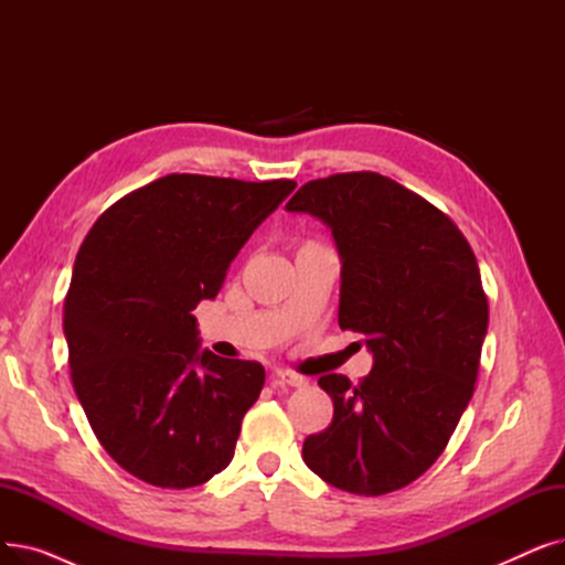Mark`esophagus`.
Wrapping results in <instances>:
<instances>
[{"label": "esophagus", "instance_id": "34e87169", "mask_svg": "<svg viewBox=\"0 0 565 565\" xmlns=\"http://www.w3.org/2000/svg\"><path fill=\"white\" fill-rule=\"evenodd\" d=\"M277 380L281 384H288V387H307V382H309L305 375L295 373V371H288V369H279L277 371Z\"/></svg>", "mask_w": 565, "mask_h": 565}]
</instances>
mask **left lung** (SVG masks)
<instances>
[{"label":"left lung","mask_w":565,"mask_h":565,"mask_svg":"<svg viewBox=\"0 0 565 565\" xmlns=\"http://www.w3.org/2000/svg\"><path fill=\"white\" fill-rule=\"evenodd\" d=\"M286 211L332 228L339 328L364 334L375 360L358 384L318 377L334 417L302 458L352 494L401 490L447 449L479 377L488 298L477 256L447 213L375 171L309 181Z\"/></svg>","instance_id":"1"}]
</instances>
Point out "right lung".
<instances>
[{
    "instance_id": "add662e5",
    "label": "right lung",
    "mask_w": 565,
    "mask_h": 565,
    "mask_svg": "<svg viewBox=\"0 0 565 565\" xmlns=\"http://www.w3.org/2000/svg\"><path fill=\"white\" fill-rule=\"evenodd\" d=\"M295 185L169 173L86 233L64 300L71 380L103 449L139 481L194 488L231 462L265 369L199 352L192 311Z\"/></svg>"
}]
</instances>
